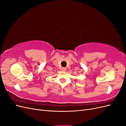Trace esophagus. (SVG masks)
I'll return each instance as SVG.
<instances>
[{"label":"esophagus","instance_id":"1","mask_svg":"<svg viewBox=\"0 0 126 126\" xmlns=\"http://www.w3.org/2000/svg\"><path fill=\"white\" fill-rule=\"evenodd\" d=\"M62 71H65L66 70V68H64V67H63V68H62Z\"/></svg>","mask_w":126,"mask_h":126}]
</instances>
